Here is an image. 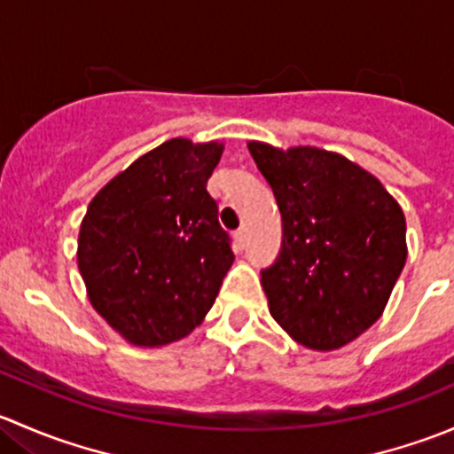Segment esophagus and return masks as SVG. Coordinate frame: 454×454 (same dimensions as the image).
<instances>
[{"instance_id":"obj_1","label":"esophagus","mask_w":454,"mask_h":454,"mask_svg":"<svg viewBox=\"0 0 454 454\" xmlns=\"http://www.w3.org/2000/svg\"><path fill=\"white\" fill-rule=\"evenodd\" d=\"M232 239H235V246L239 250L246 248V228H239V231H235V235H232Z\"/></svg>"}]
</instances>
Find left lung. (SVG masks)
<instances>
[{
  "label": "left lung",
  "mask_w": 454,
  "mask_h": 454,
  "mask_svg": "<svg viewBox=\"0 0 454 454\" xmlns=\"http://www.w3.org/2000/svg\"><path fill=\"white\" fill-rule=\"evenodd\" d=\"M283 217L261 272L272 318L299 345L333 351L380 318L406 263V219L382 182L318 146L248 142Z\"/></svg>",
  "instance_id": "1"
}]
</instances>
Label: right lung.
Wrapping results in <instances>:
<instances>
[{"mask_svg":"<svg viewBox=\"0 0 454 454\" xmlns=\"http://www.w3.org/2000/svg\"><path fill=\"white\" fill-rule=\"evenodd\" d=\"M222 151L217 140L162 142L87 206L76 250L87 296L131 345L189 336L217 299L235 261L206 191Z\"/></svg>","mask_w":454,"mask_h":454,"instance_id":"add662e5","label":"right lung"}]
</instances>
